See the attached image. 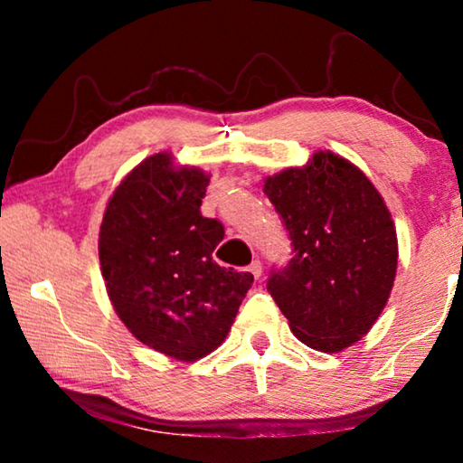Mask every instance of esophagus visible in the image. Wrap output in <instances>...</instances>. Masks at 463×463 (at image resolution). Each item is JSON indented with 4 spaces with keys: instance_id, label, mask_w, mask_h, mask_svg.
<instances>
[{
    "instance_id": "esophagus-1",
    "label": "esophagus",
    "mask_w": 463,
    "mask_h": 463,
    "mask_svg": "<svg viewBox=\"0 0 463 463\" xmlns=\"http://www.w3.org/2000/svg\"><path fill=\"white\" fill-rule=\"evenodd\" d=\"M249 271L253 273V278H255V279H260V278H261V271H263V265H261V261H260V260H255L253 263L249 265Z\"/></svg>"
}]
</instances>
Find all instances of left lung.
Segmentation results:
<instances>
[{
    "label": "left lung",
    "instance_id": "left-lung-1",
    "mask_svg": "<svg viewBox=\"0 0 463 463\" xmlns=\"http://www.w3.org/2000/svg\"><path fill=\"white\" fill-rule=\"evenodd\" d=\"M294 257L268 292L304 345L336 354L362 339L386 307L398 241L380 192L354 163L318 151L265 179Z\"/></svg>",
    "mask_w": 463,
    "mask_h": 463
}]
</instances>
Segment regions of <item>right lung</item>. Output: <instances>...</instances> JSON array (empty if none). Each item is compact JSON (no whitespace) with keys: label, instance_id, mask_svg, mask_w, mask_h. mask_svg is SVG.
<instances>
[{"label":"right lung","instance_id":"1","mask_svg":"<svg viewBox=\"0 0 463 463\" xmlns=\"http://www.w3.org/2000/svg\"><path fill=\"white\" fill-rule=\"evenodd\" d=\"M208 182L198 167H174L169 153L146 156L116 187L99 226L114 310L140 343L179 362L221 347L253 284L249 271L213 260L224 226L200 213Z\"/></svg>","mask_w":463,"mask_h":463}]
</instances>
